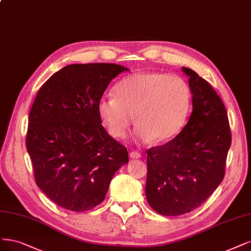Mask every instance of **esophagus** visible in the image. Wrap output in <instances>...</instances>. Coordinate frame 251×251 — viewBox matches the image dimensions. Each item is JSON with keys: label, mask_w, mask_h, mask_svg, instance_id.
<instances>
[{"label": "esophagus", "mask_w": 251, "mask_h": 251, "mask_svg": "<svg viewBox=\"0 0 251 251\" xmlns=\"http://www.w3.org/2000/svg\"><path fill=\"white\" fill-rule=\"evenodd\" d=\"M129 157H131L132 159H139V158H141V153L133 151H131V153H129Z\"/></svg>", "instance_id": "esophagus-1"}]
</instances>
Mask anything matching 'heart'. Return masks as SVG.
Instances as JSON below:
<instances>
[{
    "instance_id": "heart-1",
    "label": "heart",
    "mask_w": 251,
    "mask_h": 251,
    "mask_svg": "<svg viewBox=\"0 0 251 251\" xmlns=\"http://www.w3.org/2000/svg\"><path fill=\"white\" fill-rule=\"evenodd\" d=\"M115 92L98 102L102 123L115 138H124L136 120V141L166 143L183 131L191 113V88L179 75L138 72L124 77Z\"/></svg>"
}]
</instances>
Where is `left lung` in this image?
<instances>
[{"instance_id": "obj_1", "label": "left lung", "mask_w": 251, "mask_h": 251, "mask_svg": "<svg viewBox=\"0 0 251 251\" xmlns=\"http://www.w3.org/2000/svg\"><path fill=\"white\" fill-rule=\"evenodd\" d=\"M181 71L189 76L192 114L175 139L148 151L146 200L164 216L189 213L208 200L224 177L231 143L218 94L194 71Z\"/></svg>"}]
</instances>
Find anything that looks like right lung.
Here are the masks:
<instances>
[{
    "label": "right lung",
    "mask_w": 251,
    "mask_h": 251,
    "mask_svg": "<svg viewBox=\"0 0 251 251\" xmlns=\"http://www.w3.org/2000/svg\"><path fill=\"white\" fill-rule=\"evenodd\" d=\"M128 68L71 64L41 86L29 114L25 145L37 186L63 209L85 212L105 200L115 172L128 163L126 146L103 126L98 102Z\"/></svg>",
    "instance_id": "1"
}]
</instances>
